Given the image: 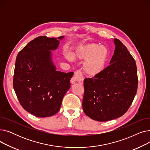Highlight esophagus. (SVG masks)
Returning <instances> with one entry per match:
<instances>
[{"label": "esophagus", "mask_w": 150, "mask_h": 150, "mask_svg": "<svg viewBox=\"0 0 150 150\" xmlns=\"http://www.w3.org/2000/svg\"><path fill=\"white\" fill-rule=\"evenodd\" d=\"M83 80V76L82 75V73L80 71H76V72L74 74V75L72 78V79L70 80L71 84H75L76 82H81Z\"/></svg>", "instance_id": "1"}]
</instances>
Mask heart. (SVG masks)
<instances>
[{"label": "heart", "instance_id": "heart-1", "mask_svg": "<svg viewBox=\"0 0 150 150\" xmlns=\"http://www.w3.org/2000/svg\"><path fill=\"white\" fill-rule=\"evenodd\" d=\"M74 57L78 60H85L83 65L85 74L96 76L105 70L109 58V51L105 46L91 43L76 47L72 54H66L68 60L74 59Z\"/></svg>", "mask_w": 150, "mask_h": 150}]
</instances>
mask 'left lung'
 <instances>
[{
    "instance_id": "obj_1",
    "label": "left lung",
    "mask_w": 150,
    "mask_h": 150,
    "mask_svg": "<svg viewBox=\"0 0 150 150\" xmlns=\"http://www.w3.org/2000/svg\"><path fill=\"white\" fill-rule=\"evenodd\" d=\"M113 56L103 72L85 78L83 109L86 115L106 122L125 114L137 90L138 78L134 59L118 39Z\"/></svg>"
}]
</instances>
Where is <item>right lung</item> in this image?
<instances>
[{"mask_svg":"<svg viewBox=\"0 0 150 150\" xmlns=\"http://www.w3.org/2000/svg\"><path fill=\"white\" fill-rule=\"evenodd\" d=\"M63 38H36L19 52L16 60L15 93L22 108L37 117L57 114L70 87L74 72L57 70L52 59L50 50L58 48Z\"/></svg>","mask_w":150,"mask_h":150,"instance_id":"add662e5","label":"right lung"}]
</instances>
